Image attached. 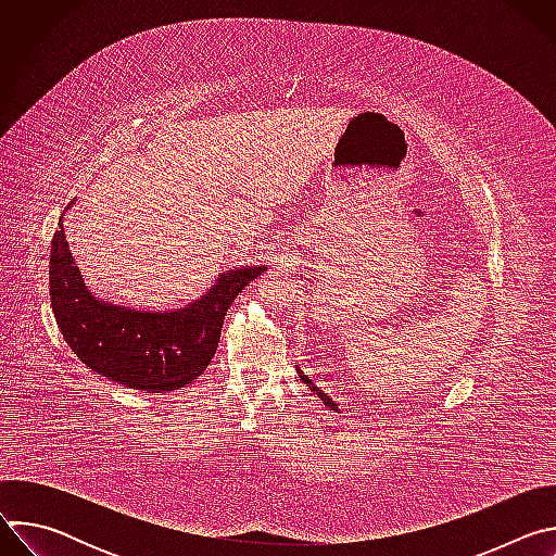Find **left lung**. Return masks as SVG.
Instances as JSON below:
<instances>
[{"label": "left lung", "mask_w": 556, "mask_h": 556, "mask_svg": "<svg viewBox=\"0 0 556 556\" xmlns=\"http://www.w3.org/2000/svg\"><path fill=\"white\" fill-rule=\"evenodd\" d=\"M296 374H299V378H301V380H303V382H305V387H307V389H309V391H314V393H316V395H319V399H321V401H324V403H326V405H328V407H330V409H332V412H337V414H341V409H339V405H337V403H334V401H332V399H330V395H326V393H324V391H321V387H316V384H314V382H312V380H309V378H307V376H305V374H303V371H301V369H299V367H296Z\"/></svg>", "instance_id": "obj_1"}]
</instances>
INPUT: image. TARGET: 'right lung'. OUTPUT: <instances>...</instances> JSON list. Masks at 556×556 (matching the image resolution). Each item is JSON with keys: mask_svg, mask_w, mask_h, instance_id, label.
I'll list each match as a JSON object with an SVG mask.
<instances>
[{"mask_svg": "<svg viewBox=\"0 0 556 556\" xmlns=\"http://www.w3.org/2000/svg\"><path fill=\"white\" fill-rule=\"evenodd\" d=\"M70 208V206H67ZM266 266H237L180 307L147 309L97 296L72 260L63 215L50 244V303L70 350L92 371L144 391L193 382L211 363L228 305Z\"/></svg>", "mask_w": 556, "mask_h": 556, "instance_id": "right-lung-1", "label": "right lung"}]
</instances>
